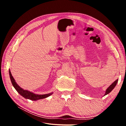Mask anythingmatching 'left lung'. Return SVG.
<instances>
[{
    "label": "left lung",
    "instance_id": "left-lung-1",
    "mask_svg": "<svg viewBox=\"0 0 126 126\" xmlns=\"http://www.w3.org/2000/svg\"><path fill=\"white\" fill-rule=\"evenodd\" d=\"M118 79H117L116 80H115V81H114L112 84L110 85L107 89V90H106V93H105V95H107V94H108L109 93H110V92H111V91L113 90V89L114 88H115V87L116 86V85H117V82H118Z\"/></svg>",
    "mask_w": 126,
    "mask_h": 126
}]
</instances>
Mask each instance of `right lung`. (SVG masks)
I'll return each mask as SVG.
<instances>
[{
  "instance_id": "1",
  "label": "right lung",
  "mask_w": 126,
  "mask_h": 126,
  "mask_svg": "<svg viewBox=\"0 0 126 126\" xmlns=\"http://www.w3.org/2000/svg\"><path fill=\"white\" fill-rule=\"evenodd\" d=\"M9 72L10 78L11 80V83H12V84L14 87L15 89H16L17 92L20 95H21L22 97L26 99H28L32 100H37L39 99H41L47 98L49 96H50V95L52 94V93H51L50 94H36L28 90L22 89L19 86L17 83L15 82V79L13 78L12 75H11L10 70L9 71Z\"/></svg>"
}]
</instances>
